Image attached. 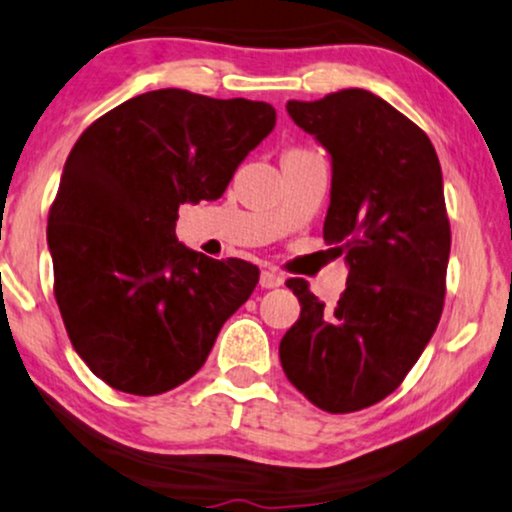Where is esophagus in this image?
<instances>
[{
    "instance_id": "34e87169",
    "label": "esophagus",
    "mask_w": 512,
    "mask_h": 512,
    "mask_svg": "<svg viewBox=\"0 0 512 512\" xmlns=\"http://www.w3.org/2000/svg\"><path fill=\"white\" fill-rule=\"evenodd\" d=\"M283 283V276L276 269H262L260 274V286L262 288H278Z\"/></svg>"
}]
</instances>
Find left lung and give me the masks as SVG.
I'll use <instances>...</instances> for the list:
<instances>
[{
	"label": "left lung",
	"instance_id": "8db88e82",
	"mask_svg": "<svg viewBox=\"0 0 512 512\" xmlns=\"http://www.w3.org/2000/svg\"><path fill=\"white\" fill-rule=\"evenodd\" d=\"M286 111L331 155L323 238L349 274L333 309L290 278L300 319L278 357L314 406L361 411L397 390L442 316L451 250L442 167L428 134L366 89L288 101Z\"/></svg>",
	"mask_w": 512,
	"mask_h": 512
}]
</instances>
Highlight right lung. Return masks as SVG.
Returning a JSON list of instances; mask_svg holds the SVG:
<instances>
[{"label":"right lung","instance_id":"right-lung-1","mask_svg":"<svg viewBox=\"0 0 512 512\" xmlns=\"http://www.w3.org/2000/svg\"><path fill=\"white\" fill-rule=\"evenodd\" d=\"M276 125L271 103L186 89L134 96L82 132L49 212L54 295L75 352L113 390L196 375L260 269L177 241L179 205L217 200Z\"/></svg>","mask_w":512,"mask_h":512}]
</instances>
